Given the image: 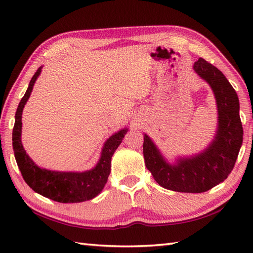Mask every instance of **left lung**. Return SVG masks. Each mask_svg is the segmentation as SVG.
<instances>
[{
  "label": "left lung",
  "instance_id": "1",
  "mask_svg": "<svg viewBox=\"0 0 253 253\" xmlns=\"http://www.w3.org/2000/svg\"><path fill=\"white\" fill-rule=\"evenodd\" d=\"M195 72L211 85L215 95L218 127L211 144L195 157L166 162L147 135L143 137V157L147 169L160 186L178 192L200 193L221 184L232 173L243 144L239 100L223 73L202 57L195 62Z\"/></svg>",
  "mask_w": 253,
  "mask_h": 253
}]
</instances>
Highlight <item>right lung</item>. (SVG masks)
I'll return each instance as SVG.
<instances>
[{"label": "right lung", "mask_w": 253, "mask_h": 253, "mask_svg": "<svg viewBox=\"0 0 253 253\" xmlns=\"http://www.w3.org/2000/svg\"><path fill=\"white\" fill-rule=\"evenodd\" d=\"M40 73L41 67L38 68L34 77L31 78L28 89L20 100L15 114L13 149L16 162L27 185L39 195L61 203H77L91 200L104 188L111 173V159L128 129H122L107 139L102 149L99 162L92 169L83 173H74L40 169L26 153L20 140L23 124L21 114Z\"/></svg>", "instance_id": "add662e5"}]
</instances>
